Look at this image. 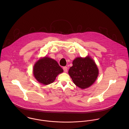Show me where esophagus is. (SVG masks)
Instances as JSON below:
<instances>
[{
  "label": "esophagus",
  "mask_w": 129,
  "mask_h": 129,
  "mask_svg": "<svg viewBox=\"0 0 129 129\" xmlns=\"http://www.w3.org/2000/svg\"><path fill=\"white\" fill-rule=\"evenodd\" d=\"M63 70L64 72L66 73L68 71V68L67 67H63Z\"/></svg>",
  "instance_id": "obj_1"
}]
</instances>
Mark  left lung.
I'll list each match as a JSON object with an SVG mask.
<instances>
[{
    "label": "left lung",
    "mask_w": 129,
    "mask_h": 129,
    "mask_svg": "<svg viewBox=\"0 0 129 129\" xmlns=\"http://www.w3.org/2000/svg\"><path fill=\"white\" fill-rule=\"evenodd\" d=\"M69 74L74 83L81 89L89 87L95 82L98 75V69L90 57H77L73 61Z\"/></svg>",
    "instance_id": "1"
}]
</instances>
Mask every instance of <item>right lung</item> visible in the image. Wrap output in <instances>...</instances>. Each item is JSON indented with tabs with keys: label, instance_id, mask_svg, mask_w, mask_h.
<instances>
[{
	"label": "right lung",
	"instance_id": "obj_1",
	"mask_svg": "<svg viewBox=\"0 0 129 129\" xmlns=\"http://www.w3.org/2000/svg\"><path fill=\"white\" fill-rule=\"evenodd\" d=\"M62 69L55 60L45 57L37 61L33 69V74L38 82L44 85L53 83Z\"/></svg>",
	"mask_w": 129,
	"mask_h": 129
}]
</instances>
